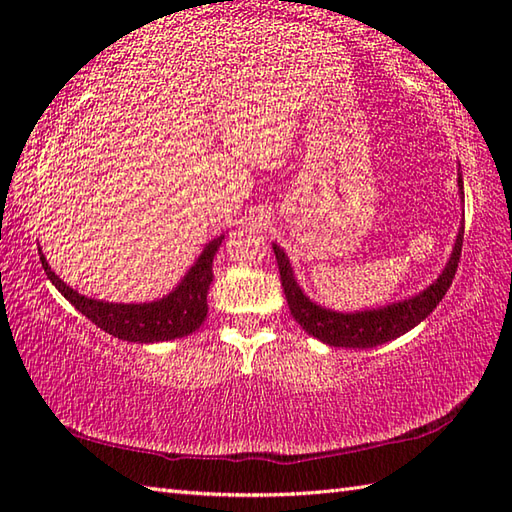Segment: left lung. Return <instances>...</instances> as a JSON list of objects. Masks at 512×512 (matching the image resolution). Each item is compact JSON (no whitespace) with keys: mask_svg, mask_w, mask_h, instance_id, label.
<instances>
[{"mask_svg":"<svg viewBox=\"0 0 512 512\" xmlns=\"http://www.w3.org/2000/svg\"><path fill=\"white\" fill-rule=\"evenodd\" d=\"M458 187H460V200L464 202V182L462 173H458ZM462 237H464V220L455 235V244L451 250V257L447 266H444L438 279L424 288L422 292L413 297H407L389 306H380L372 310H356V312H336L330 308H323L314 303L306 292L297 284L295 270L284 248L273 244L281 286H284V295L288 299L290 314L301 325L303 330L312 334L314 339L323 341L325 345L334 347H354V350H365V347H376L387 341H394L398 336L413 330L420 321H424L429 314L436 310L442 297L447 295L451 281L458 270L460 253H462Z\"/></svg>","mask_w":512,"mask_h":512,"instance_id":"1","label":"left lung"}]
</instances>
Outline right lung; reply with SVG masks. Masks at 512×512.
I'll return each mask as SVG.
<instances>
[{
	"label": "right lung",
	"mask_w": 512,
	"mask_h": 512,
	"mask_svg": "<svg viewBox=\"0 0 512 512\" xmlns=\"http://www.w3.org/2000/svg\"><path fill=\"white\" fill-rule=\"evenodd\" d=\"M222 239L224 235H217L204 246L200 257L169 295L147 303H110L79 295L74 288L63 284L59 275H54L41 250L39 257L52 286L101 330L129 343H160L182 339L198 330L206 319L209 312L206 292L213 281V257L222 246Z\"/></svg>",
	"instance_id": "1"
}]
</instances>
